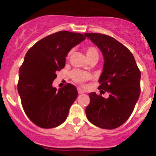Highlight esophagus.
<instances>
[{
    "label": "esophagus",
    "instance_id": "1",
    "mask_svg": "<svg viewBox=\"0 0 156 156\" xmlns=\"http://www.w3.org/2000/svg\"><path fill=\"white\" fill-rule=\"evenodd\" d=\"M77 90H78V94H83V93H84L83 91L81 89H80V88H78V89H77Z\"/></svg>",
    "mask_w": 156,
    "mask_h": 156
}]
</instances>
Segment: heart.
I'll return each mask as SVG.
<instances>
[{
  "label": "heart",
  "instance_id": "1",
  "mask_svg": "<svg viewBox=\"0 0 156 156\" xmlns=\"http://www.w3.org/2000/svg\"><path fill=\"white\" fill-rule=\"evenodd\" d=\"M72 50L68 52L67 55V58H69L70 55L72 54ZM85 52L89 59L93 58V57H98V51L97 48L94 47V46H88V47H87L85 48ZM69 76H70L71 79L73 81L76 82V83L79 84V85H83L85 82H87V80L91 78V75L88 72L80 70V69H73L69 73Z\"/></svg>",
  "mask_w": 156,
  "mask_h": 156
}]
</instances>
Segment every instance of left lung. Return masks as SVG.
Instances as JSON below:
<instances>
[{
	"label": "left lung",
	"mask_w": 156,
	"mask_h": 156,
	"mask_svg": "<svg viewBox=\"0 0 156 156\" xmlns=\"http://www.w3.org/2000/svg\"><path fill=\"white\" fill-rule=\"evenodd\" d=\"M84 35L103 53L105 62L98 89L109 93L107 99L101 94L89 93L87 117L99 128L114 129L128 120L133 112L141 92V72L131 52L114 38L98 33Z\"/></svg>",
	"instance_id": "1"
}]
</instances>
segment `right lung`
Masks as SVG:
<instances>
[{
  "label": "right lung",
  "instance_id": "right-lung-1",
  "mask_svg": "<svg viewBox=\"0 0 156 156\" xmlns=\"http://www.w3.org/2000/svg\"><path fill=\"white\" fill-rule=\"evenodd\" d=\"M85 39L82 34L61 31L39 40L25 55L17 90L27 117L37 126L55 128L67 119L78 96L76 87L67 83L58 90L52 83L65 66L68 52Z\"/></svg>",
  "mask_w": 156,
  "mask_h": 156
}]
</instances>
